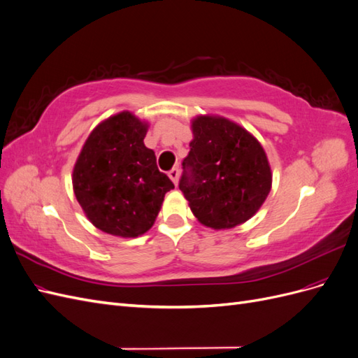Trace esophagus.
Masks as SVG:
<instances>
[{"instance_id": "esophagus-1", "label": "esophagus", "mask_w": 358, "mask_h": 358, "mask_svg": "<svg viewBox=\"0 0 358 358\" xmlns=\"http://www.w3.org/2000/svg\"><path fill=\"white\" fill-rule=\"evenodd\" d=\"M169 178L171 179L173 183H175V185H178V180H179V169H178V167H173V169L169 171Z\"/></svg>"}]
</instances>
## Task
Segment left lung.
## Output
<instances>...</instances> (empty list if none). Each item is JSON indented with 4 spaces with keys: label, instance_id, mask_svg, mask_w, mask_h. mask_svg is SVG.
<instances>
[{
    "label": "left lung",
    "instance_id": "8db88e82",
    "mask_svg": "<svg viewBox=\"0 0 358 358\" xmlns=\"http://www.w3.org/2000/svg\"><path fill=\"white\" fill-rule=\"evenodd\" d=\"M192 140L179 189L197 221L212 230L245 224L272 189L266 150L246 128L220 115L191 119Z\"/></svg>",
    "mask_w": 358,
    "mask_h": 358
}]
</instances>
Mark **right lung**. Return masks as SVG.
I'll use <instances>...</instances> for the list:
<instances>
[{"label": "right lung", "mask_w": 358, "mask_h": 358, "mask_svg": "<svg viewBox=\"0 0 358 358\" xmlns=\"http://www.w3.org/2000/svg\"><path fill=\"white\" fill-rule=\"evenodd\" d=\"M149 122L122 110L96 125L73 167V191L90 222L116 237L152 229L166 192L175 188L145 146Z\"/></svg>", "instance_id": "obj_1"}]
</instances>
